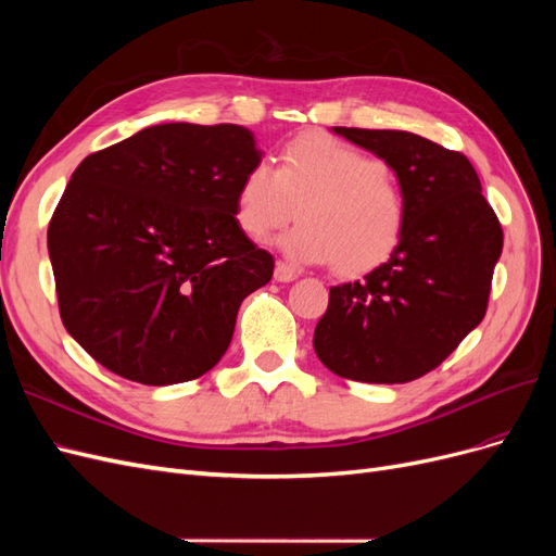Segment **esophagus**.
<instances>
[{"label":"esophagus","mask_w":556,"mask_h":556,"mask_svg":"<svg viewBox=\"0 0 556 556\" xmlns=\"http://www.w3.org/2000/svg\"><path fill=\"white\" fill-rule=\"evenodd\" d=\"M274 278H276L278 282H292V280L299 278V271H296V268H292L290 264L278 262V264H276V271H274Z\"/></svg>","instance_id":"obj_1"}]
</instances>
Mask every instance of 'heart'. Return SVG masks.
Returning <instances> with one entry per match:
<instances>
[{
	"mask_svg": "<svg viewBox=\"0 0 556 556\" xmlns=\"http://www.w3.org/2000/svg\"><path fill=\"white\" fill-rule=\"evenodd\" d=\"M301 223L280 248L301 264H331L359 276L394 255L406 229L408 204L396 176L366 150L329 134H304L285 146L278 169L268 160L248 166L237 190V225L262 241Z\"/></svg>",
	"mask_w": 556,
	"mask_h": 556,
	"instance_id": "b5f03b06",
	"label": "heart"
}]
</instances>
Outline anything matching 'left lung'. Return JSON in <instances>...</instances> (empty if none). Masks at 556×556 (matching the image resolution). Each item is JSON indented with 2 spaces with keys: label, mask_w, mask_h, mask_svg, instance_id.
I'll use <instances>...</instances> for the list:
<instances>
[{
  "label": "left lung",
  "mask_w": 556,
  "mask_h": 556,
  "mask_svg": "<svg viewBox=\"0 0 556 556\" xmlns=\"http://www.w3.org/2000/svg\"><path fill=\"white\" fill-rule=\"evenodd\" d=\"M392 166L408 217L394 255L329 290L313 348L348 380L396 384L433 371L486 313L503 229L473 164L396 129L333 127Z\"/></svg>",
  "instance_id": "obj_1"
}]
</instances>
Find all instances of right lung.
Wrapping results in <instances>:
<instances>
[{
  "instance_id": "obj_1",
  "label": "right lung",
  "mask_w": 556,
  "mask_h": 556,
  "mask_svg": "<svg viewBox=\"0 0 556 556\" xmlns=\"http://www.w3.org/2000/svg\"><path fill=\"white\" fill-rule=\"evenodd\" d=\"M262 160L241 125L169 123L88 155L48 225L60 317L115 376L188 382L223 359L274 257L233 217Z\"/></svg>"
}]
</instances>
